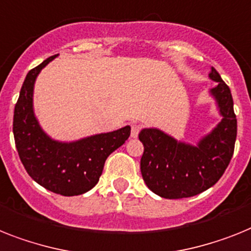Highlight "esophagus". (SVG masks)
<instances>
[{"mask_svg": "<svg viewBox=\"0 0 251 251\" xmlns=\"http://www.w3.org/2000/svg\"><path fill=\"white\" fill-rule=\"evenodd\" d=\"M140 130H142V126L138 125V124H134L131 126V138H138Z\"/></svg>", "mask_w": 251, "mask_h": 251, "instance_id": "34e87169", "label": "esophagus"}]
</instances>
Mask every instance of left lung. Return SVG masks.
Returning a JSON list of instances; mask_svg holds the SVG:
<instances>
[{
  "label": "left lung",
  "mask_w": 251,
  "mask_h": 251,
  "mask_svg": "<svg viewBox=\"0 0 251 251\" xmlns=\"http://www.w3.org/2000/svg\"><path fill=\"white\" fill-rule=\"evenodd\" d=\"M209 76L217 81L210 93L223 119L197 147L176 142L157 129H143L139 134L144 145L140 159L143 180L159 197L181 199L203 193L222 177L232 158L237 120L231 90L214 67Z\"/></svg>",
  "instance_id": "8db88e82"
}]
</instances>
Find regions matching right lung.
I'll list each match as a JSON object with an SVG mask.
<instances>
[{"label": "right lung", "mask_w": 251, "mask_h": 251, "mask_svg": "<svg viewBox=\"0 0 251 251\" xmlns=\"http://www.w3.org/2000/svg\"><path fill=\"white\" fill-rule=\"evenodd\" d=\"M57 54L31 69L24 80L14 111L15 145L23 166L33 180L52 193L74 197L89 191L102 175L104 162L130 136V126L74 143L47 136L33 112L35 77Z\"/></svg>", "instance_id": "obj_1"}]
</instances>
